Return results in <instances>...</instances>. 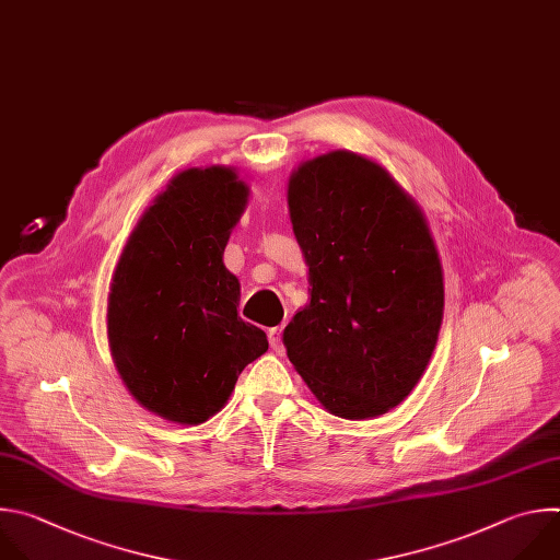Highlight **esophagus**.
Instances as JSON below:
<instances>
[{
	"mask_svg": "<svg viewBox=\"0 0 560 560\" xmlns=\"http://www.w3.org/2000/svg\"><path fill=\"white\" fill-rule=\"evenodd\" d=\"M267 338H269V345L276 353H282V328H269L267 330Z\"/></svg>",
	"mask_w": 560,
	"mask_h": 560,
	"instance_id": "1",
	"label": "esophagus"
}]
</instances>
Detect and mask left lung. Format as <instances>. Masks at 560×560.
Returning a JSON list of instances; mask_svg holds the SVG:
<instances>
[{"label": "left lung", "mask_w": 560, "mask_h": 560, "mask_svg": "<svg viewBox=\"0 0 560 560\" xmlns=\"http://www.w3.org/2000/svg\"><path fill=\"white\" fill-rule=\"evenodd\" d=\"M287 202L311 302L282 332L287 355L335 417L373 419L421 380L443 319V269L417 200L373 159L302 161Z\"/></svg>", "instance_id": "obj_1"}]
</instances>
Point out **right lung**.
Wrapping results in <instances>:
<instances>
[{
    "mask_svg": "<svg viewBox=\"0 0 560 560\" xmlns=\"http://www.w3.org/2000/svg\"><path fill=\"white\" fill-rule=\"evenodd\" d=\"M249 202L236 167L172 176L139 218L107 293V345L128 393L172 423L225 408L238 375L267 353L238 317L241 282L222 262Z\"/></svg>",
    "mask_w": 560,
    "mask_h": 560,
    "instance_id": "right-lung-1",
    "label": "right lung"
}]
</instances>
